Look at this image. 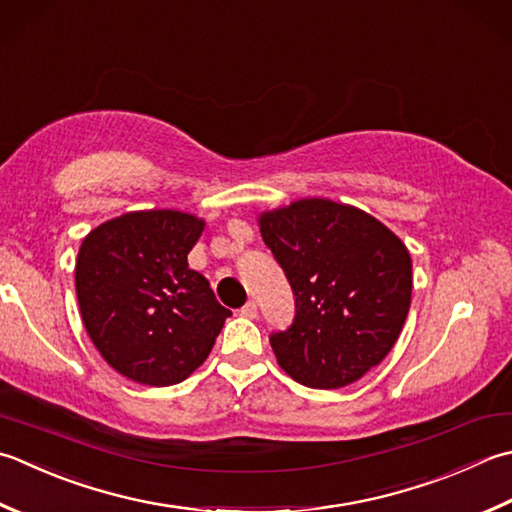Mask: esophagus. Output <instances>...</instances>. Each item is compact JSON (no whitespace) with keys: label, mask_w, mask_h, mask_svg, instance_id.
I'll return each mask as SVG.
<instances>
[{"label":"esophagus","mask_w":512,"mask_h":512,"mask_svg":"<svg viewBox=\"0 0 512 512\" xmlns=\"http://www.w3.org/2000/svg\"><path fill=\"white\" fill-rule=\"evenodd\" d=\"M239 313H242L246 319H255L257 317V304L248 302V304H244L242 310H239Z\"/></svg>","instance_id":"esophagus-1"}]
</instances>
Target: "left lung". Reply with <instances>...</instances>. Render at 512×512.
<instances>
[{
	"label": "left lung",
	"mask_w": 512,
	"mask_h": 512,
	"mask_svg": "<svg viewBox=\"0 0 512 512\" xmlns=\"http://www.w3.org/2000/svg\"><path fill=\"white\" fill-rule=\"evenodd\" d=\"M295 293V322L270 335L277 364L310 388L364 377L402 333L413 262L393 230L366 210L306 197L257 215Z\"/></svg>",
	"instance_id": "left-lung-1"
}]
</instances>
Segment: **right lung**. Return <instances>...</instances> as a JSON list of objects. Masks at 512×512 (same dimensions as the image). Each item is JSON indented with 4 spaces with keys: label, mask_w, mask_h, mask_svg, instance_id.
<instances>
[{
    "label": "right lung",
    "mask_w": 512,
    "mask_h": 512,
    "mask_svg": "<svg viewBox=\"0 0 512 512\" xmlns=\"http://www.w3.org/2000/svg\"><path fill=\"white\" fill-rule=\"evenodd\" d=\"M206 222L182 210H130L84 237L75 262L90 342L144 386L184 382L206 362L230 310L188 268Z\"/></svg>",
    "instance_id": "add662e5"
}]
</instances>
